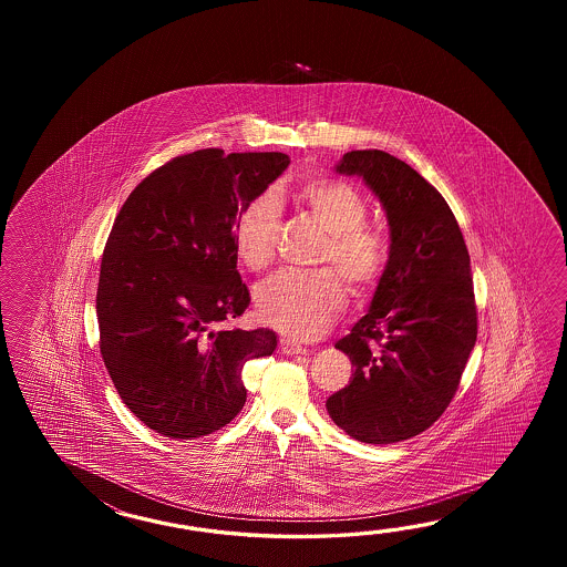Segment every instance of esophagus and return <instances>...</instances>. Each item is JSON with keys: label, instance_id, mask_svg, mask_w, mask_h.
<instances>
[{"label": "esophagus", "instance_id": "obj_1", "mask_svg": "<svg viewBox=\"0 0 567 567\" xmlns=\"http://www.w3.org/2000/svg\"><path fill=\"white\" fill-rule=\"evenodd\" d=\"M279 350L284 352V354H303L306 349L300 347L298 342H293V340H289V338H279Z\"/></svg>", "mask_w": 567, "mask_h": 567}]
</instances>
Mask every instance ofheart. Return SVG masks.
I'll use <instances>...</instances> for the list:
<instances>
[{"mask_svg":"<svg viewBox=\"0 0 567 567\" xmlns=\"http://www.w3.org/2000/svg\"><path fill=\"white\" fill-rule=\"evenodd\" d=\"M296 206L326 230L316 264L337 268L352 296L371 293L386 267L385 237L367 220L369 205L350 182L313 176L291 190ZM281 210L274 194L254 196L235 225V254L259 274L276 261ZM336 271V272H337ZM330 267L312 274L281 271L255 289V308L266 324L293 338L322 334L344 306V286Z\"/></svg>","mask_w":567,"mask_h":567,"instance_id":"heart-1","label":"heart"}]
</instances>
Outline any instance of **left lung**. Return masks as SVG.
<instances>
[{"instance_id": "1", "label": "left lung", "mask_w": 567, "mask_h": 567, "mask_svg": "<svg viewBox=\"0 0 567 567\" xmlns=\"http://www.w3.org/2000/svg\"><path fill=\"white\" fill-rule=\"evenodd\" d=\"M337 169L379 196L391 247L371 310L334 344L354 373L326 410L350 437L393 444L425 432L458 391L478 334L471 255L444 196L410 164L352 150Z\"/></svg>"}]
</instances>
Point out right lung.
I'll return each instance as SVG.
<instances>
[{
  "instance_id": "right-lung-1",
  "label": "right lung",
  "mask_w": 567,
  "mask_h": 567,
  "mask_svg": "<svg viewBox=\"0 0 567 567\" xmlns=\"http://www.w3.org/2000/svg\"><path fill=\"white\" fill-rule=\"evenodd\" d=\"M281 152L172 157L140 182L115 217L96 288L99 349L123 403L172 440L213 434L237 417L243 364L269 357V328H227L249 308L235 225L288 168Z\"/></svg>"
}]
</instances>
